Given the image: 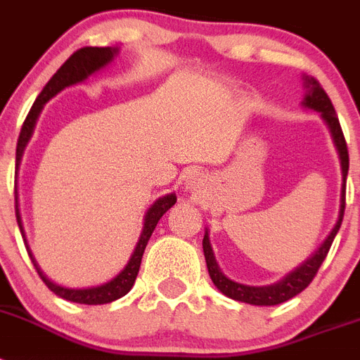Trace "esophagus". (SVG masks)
Returning a JSON list of instances; mask_svg holds the SVG:
<instances>
[{
    "instance_id": "obj_1",
    "label": "esophagus",
    "mask_w": 360,
    "mask_h": 360,
    "mask_svg": "<svg viewBox=\"0 0 360 360\" xmlns=\"http://www.w3.org/2000/svg\"><path fill=\"white\" fill-rule=\"evenodd\" d=\"M203 187V178L202 174H191L186 180V189L191 191V193H196Z\"/></svg>"
}]
</instances>
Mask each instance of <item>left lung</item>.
Instances as JSON below:
<instances>
[{"label": "left lung", "instance_id": "left-lung-1", "mask_svg": "<svg viewBox=\"0 0 360 360\" xmlns=\"http://www.w3.org/2000/svg\"><path fill=\"white\" fill-rule=\"evenodd\" d=\"M303 88H304V98L301 106L308 108V110H314L317 113H321V119L324 120V124L328 126L330 135H332V141L335 144L337 153H339V160H341V171H342V186H341V205H339V216H337V221L333 225V229L330 231V234L326 236V240L317 247V250L311 254L310 257H307L299 266H295L292 272H288L285 278H281L279 281L272 283V285H262V287H254V285H243V283H238L234 279L227 278V276L221 272L218 262H216L214 252H212L211 240H209V229H205V236H203V256H205V263H207L209 276H211L214 287L227 297L234 299V301H240V303L254 304V307H274V304L285 303L288 299H292L294 295L301 294L304 288L308 287L314 279V276L317 274L321 263L324 262V257L328 254L330 247L333 243V238L339 232L342 224V216H345V200H346V176H348V148H346L345 135H342L341 124L335 115V110H333V104L330 101V97L326 95V91L321 88L319 82L314 77H308L303 75Z\"/></svg>", "mask_w": 360, "mask_h": 360}]
</instances>
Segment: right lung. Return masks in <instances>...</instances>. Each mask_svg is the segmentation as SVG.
Segmentation results:
<instances>
[{"mask_svg":"<svg viewBox=\"0 0 360 360\" xmlns=\"http://www.w3.org/2000/svg\"><path fill=\"white\" fill-rule=\"evenodd\" d=\"M120 50L117 46H104V49H98V46H86V49L77 50V52L70 56L66 59L65 65L53 73V77L46 82V86L43 88V91L39 94V97L36 98L34 106L28 111L27 119L23 122V128H21V133H19L18 139V148H15V171L19 169L21 165V158H23L25 148H27L28 141L32 139V133H34V128H36V122L39 119L41 111H43L44 104L49 103L50 98L56 97L57 94H61L63 90L70 88V86L81 84L86 79L91 77L94 73L101 72L103 68H106L110 63H113L117 56H119ZM176 203V195L174 193H169V195H164L153 203L151 207L146 211L144 214V225H142L141 238L136 241L135 250H133L129 262L126 263L119 274L115 276L110 281L103 283V285H95V287H82V288H72V287H63L59 283L52 281L49 276L44 274L43 269L39 266V263L36 262V257L32 254L30 245L27 241V234H25L23 227V219H21V212H19V196L18 189H15V218H18L19 231H21V236H23L25 247H27V252L30 256L32 263L36 266L37 274L43 279L44 285L50 288L56 295L66 299V301H72V303L79 304H106L111 303V301H117L122 295L128 294L131 290L133 283H135L136 274H139V269H141L142 262V254L146 250V245H148L149 238H151L153 231L157 227L158 219L169 211Z\"/></svg>","mask_w":360,"mask_h":360,"instance_id":"add662e5","label":"right lung"}]
</instances>
